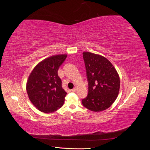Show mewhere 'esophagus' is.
Listing matches in <instances>:
<instances>
[{
	"label": "esophagus",
	"mask_w": 150,
	"mask_h": 150,
	"mask_svg": "<svg viewBox=\"0 0 150 150\" xmlns=\"http://www.w3.org/2000/svg\"><path fill=\"white\" fill-rule=\"evenodd\" d=\"M76 90H77V88H76V87H74L73 89H72V92H76Z\"/></svg>",
	"instance_id": "obj_1"
}]
</instances>
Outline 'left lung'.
<instances>
[{"instance_id": "left-lung-1", "label": "left lung", "mask_w": 150, "mask_h": 150, "mask_svg": "<svg viewBox=\"0 0 150 150\" xmlns=\"http://www.w3.org/2000/svg\"><path fill=\"white\" fill-rule=\"evenodd\" d=\"M83 59L88 81V96L82 100L88 110H107L118 96L120 80L117 71L108 59L99 54L84 52Z\"/></svg>"}]
</instances>
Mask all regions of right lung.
<instances>
[{"label": "right lung", "mask_w": 150, "mask_h": 150, "mask_svg": "<svg viewBox=\"0 0 150 150\" xmlns=\"http://www.w3.org/2000/svg\"><path fill=\"white\" fill-rule=\"evenodd\" d=\"M67 54H58L39 62L27 81L26 90L33 105L40 111L51 113L61 108L67 93L58 76L59 67Z\"/></svg>", "instance_id": "right-lung-1"}]
</instances>
